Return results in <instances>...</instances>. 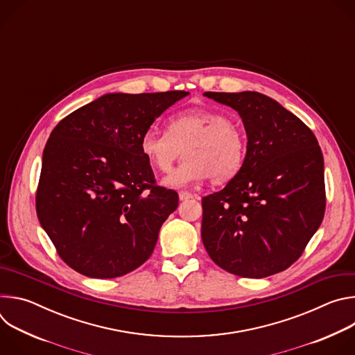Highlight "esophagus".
<instances>
[{
    "label": "esophagus",
    "instance_id": "esophagus-1",
    "mask_svg": "<svg viewBox=\"0 0 355 355\" xmlns=\"http://www.w3.org/2000/svg\"><path fill=\"white\" fill-rule=\"evenodd\" d=\"M178 196H180V200H187V199L193 198V195L191 192H188V191H180Z\"/></svg>",
    "mask_w": 355,
    "mask_h": 355
}]
</instances>
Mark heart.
Masks as SVG:
<instances>
[{"mask_svg":"<svg viewBox=\"0 0 355 355\" xmlns=\"http://www.w3.org/2000/svg\"><path fill=\"white\" fill-rule=\"evenodd\" d=\"M144 157L167 174L184 150L185 160L164 180L170 187H187L211 178L214 184L233 180L244 166L247 139L243 128L222 112L193 108L170 118L167 132L148 129L140 139Z\"/></svg>","mask_w":355,"mask_h":355,"instance_id":"obj_1","label":"heart"}]
</instances>
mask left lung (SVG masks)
<instances>
[{
    "label": "left lung",
    "mask_w": 355,
    "mask_h": 355,
    "mask_svg": "<svg viewBox=\"0 0 355 355\" xmlns=\"http://www.w3.org/2000/svg\"><path fill=\"white\" fill-rule=\"evenodd\" d=\"M205 95L239 112L248 141L240 173L202 198V241L214 263L230 274L264 278L285 271L305 251L326 211L318 139L264 94Z\"/></svg>",
    "instance_id": "8db88e82"
}]
</instances>
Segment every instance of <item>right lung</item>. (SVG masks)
I'll return each instance as SVG.
<instances>
[{
    "label": "right lung",
    "instance_id": "obj_1",
    "mask_svg": "<svg viewBox=\"0 0 355 355\" xmlns=\"http://www.w3.org/2000/svg\"><path fill=\"white\" fill-rule=\"evenodd\" d=\"M187 91L107 94L62 119L43 150L37 219L59 257L91 278L148 260L178 193L156 184L140 139Z\"/></svg>",
    "mask_w": 355,
    "mask_h": 355
}]
</instances>
